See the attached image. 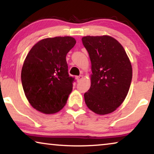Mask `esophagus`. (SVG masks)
I'll return each instance as SVG.
<instances>
[{
	"label": "esophagus",
	"instance_id": "34e87169",
	"mask_svg": "<svg viewBox=\"0 0 154 154\" xmlns=\"http://www.w3.org/2000/svg\"><path fill=\"white\" fill-rule=\"evenodd\" d=\"M83 79V75H79V76H77L76 77V80H77V82H80L81 81L82 79Z\"/></svg>",
	"mask_w": 154,
	"mask_h": 154
}]
</instances>
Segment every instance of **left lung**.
I'll return each mask as SVG.
<instances>
[{
	"label": "left lung",
	"mask_w": 154,
	"mask_h": 154,
	"mask_svg": "<svg viewBox=\"0 0 154 154\" xmlns=\"http://www.w3.org/2000/svg\"><path fill=\"white\" fill-rule=\"evenodd\" d=\"M91 61V85L84 94L88 109L99 115L111 113L124 102L132 76L131 62L123 46L110 35L82 38Z\"/></svg>",
	"instance_id": "obj_1"
}]
</instances>
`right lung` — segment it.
Masks as SVG:
<instances>
[{
    "instance_id": "obj_1",
    "label": "right lung",
    "mask_w": 154,
    "mask_h": 154,
    "mask_svg": "<svg viewBox=\"0 0 154 154\" xmlns=\"http://www.w3.org/2000/svg\"><path fill=\"white\" fill-rule=\"evenodd\" d=\"M76 41L71 36L47 38L31 48L21 79L25 96L33 108L45 114L60 111L73 89L66 56Z\"/></svg>"
}]
</instances>
